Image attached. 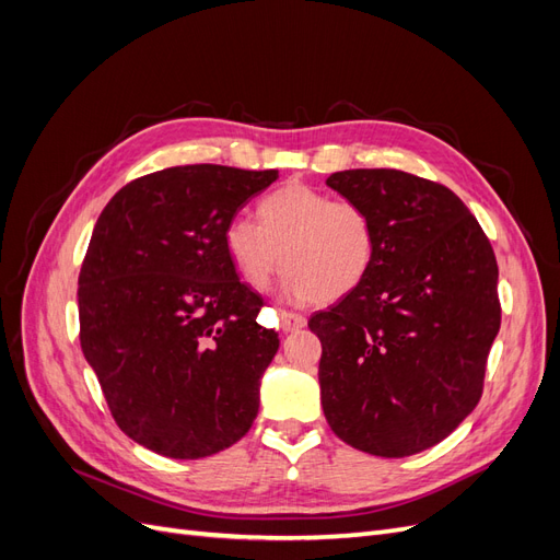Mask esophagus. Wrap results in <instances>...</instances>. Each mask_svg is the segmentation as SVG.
Returning a JSON list of instances; mask_svg holds the SVG:
<instances>
[{"instance_id":"1","label":"esophagus","mask_w":560,"mask_h":560,"mask_svg":"<svg viewBox=\"0 0 560 560\" xmlns=\"http://www.w3.org/2000/svg\"><path fill=\"white\" fill-rule=\"evenodd\" d=\"M280 327L282 331H299L306 327V317L292 311H280Z\"/></svg>"}]
</instances>
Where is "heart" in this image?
Returning <instances> with one entry per match:
<instances>
[{
  "label": "heart",
  "instance_id": "b5f03b06",
  "mask_svg": "<svg viewBox=\"0 0 560 560\" xmlns=\"http://www.w3.org/2000/svg\"><path fill=\"white\" fill-rule=\"evenodd\" d=\"M259 219L238 214L224 229L229 257L254 290H264L284 261L287 296L338 301L374 266L376 229L360 202L292 182L259 202Z\"/></svg>",
  "mask_w": 560,
  "mask_h": 560
}]
</instances>
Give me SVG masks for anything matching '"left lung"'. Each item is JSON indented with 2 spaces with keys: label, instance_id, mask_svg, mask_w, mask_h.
Segmentation results:
<instances>
[{
  "label": "left lung",
  "instance_id": "obj_1",
  "mask_svg": "<svg viewBox=\"0 0 560 560\" xmlns=\"http://www.w3.org/2000/svg\"><path fill=\"white\" fill-rule=\"evenodd\" d=\"M376 229L366 280L308 319L329 428L352 448L404 457L446 439L483 393L500 329L498 261L465 202L393 167L334 173Z\"/></svg>",
  "mask_w": 560,
  "mask_h": 560
}]
</instances>
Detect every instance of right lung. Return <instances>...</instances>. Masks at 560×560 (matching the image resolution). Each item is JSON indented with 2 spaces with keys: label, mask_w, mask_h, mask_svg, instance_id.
Here are the masks:
<instances>
[{
  "label": "right lung",
  "mask_w": 560,
  "mask_h": 560,
  "mask_svg": "<svg viewBox=\"0 0 560 560\" xmlns=\"http://www.w3.org/2000/svg\"><path fill=\"white\" fill-rule=\"evenodd\" d=\"M278 171L177 165L132 179L97 217L79 273V341L116 425L175 460L233 446L259 411L278 334L235 273L229 219Z\"/></svg>",
  "instance_id": "1"
}]
</instances>
